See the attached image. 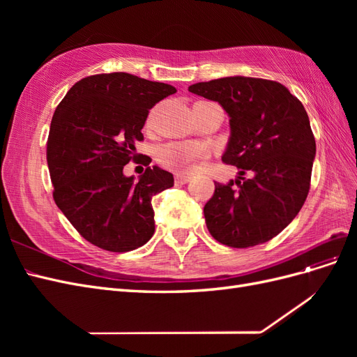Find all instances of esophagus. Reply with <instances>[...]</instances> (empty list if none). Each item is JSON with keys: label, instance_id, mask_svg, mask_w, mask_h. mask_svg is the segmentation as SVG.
<instances>
[{"label": "esophagus", "instance_id": "34e87169", "mask_svg": "<svg viewBox=\"0 0 357 357\" xmlns=\"http://www.w3.org/2000/svg\"><path fill=\"white\" fill-rule=\"evenodd\" d=\"M188 181H189V177H188V176L176 174V185H178V186H181V185H186Z\"/></svg>", "mask_w": 357, "mask_h": 357}]
</instances>
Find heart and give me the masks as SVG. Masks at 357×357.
I'll use <instances>...</instances> for the list:
<instances>
[{
    "instance_id": "1",
    "label": "heart",
    "mask_w": 357,
    "mask_h": 357,
    "mask_svg": "<svg viewBox=\"0 0 357 357\" xmlns=\"http://www.w3.org/2000/svg\"><path fill=\"white\" fill-rule=\"evenodd\" d=\"M205 155V149L197 143L171 142L162 146L158 159L162 165L178 172L188 171L193 162Z\"/></svg>"
}]
</instances>
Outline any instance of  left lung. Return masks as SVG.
Returning a JSON list of instances; mask_svg holds the SVG:
<instances>
[{"mask_svg": "<svg viewBox=\"0 0 357 357\" xmlns=\"http://www.w3.org/2000/svg\"><path fill=\"white\" fill-rule=\"evenodd\" d=\"M189 92L229 116L222 160L240 168L235 181L214 183L204 207L210 234L236 248L269 241L296 218L310 190L316 139L304 105L282 83L244 75L199 82Z\"/></svg>", "mask_w": 357, "mask_h": 357, "instance_id": "8db88e82", "label": "left lung"}]
</instances>
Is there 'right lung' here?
Listing matches in <instances>:
<instances>
[{"label":"right lung","mask_w":357,"mask_h":357,"mask_svg":"<svg viewBox=\"0 0 357 357\" xmlns=\"http://www.w3.org/2000/svg\"><path fill=\"white\" fill-rule=\"evenodd\" d=\"M176 92L128 73L96 74L75 83L56 107L46 152L53 199L93 245L123 253L153 236L152 198L174 186V177L149 167V156L138 180L123 167L143 139L149 110Z\"/></svg>","instance_id":"right-lung-1"}]
</instances>
